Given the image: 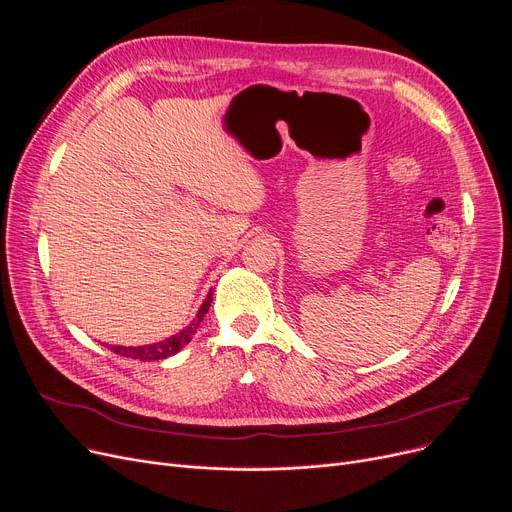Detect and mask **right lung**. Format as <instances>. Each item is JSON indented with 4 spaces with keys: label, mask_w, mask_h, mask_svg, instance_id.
<instances>
[{
    "label": "right lung",
    "mask_w": 512,
    "mask_h": 512,
    "mask_svg": "<svg viewBox=\"0 0 512 512\" xmlns=\"http://www.w3.org/2000/svg\"><path fill=\"white\" fill-rule=\"evenodd\" d=\"M209 305H211V292L207 294V299L201 305L197 317L193 319V324L184 328L180 334L164 340V342H155V344H147V346H110V351H114L116 355L126 357V359H141V361H159V359L172 357L174 353L180 351V348H184L188 342L193 340V336H195L199 324L203 321Z\"/></svg>",
    "instance_id": "add662e5"
}]
</instances>
